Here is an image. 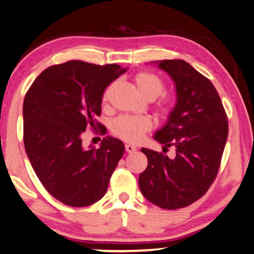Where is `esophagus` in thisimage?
<instances>
[{
  "label": "esophagus",
  "mask_w": 254,
  "mask_h": 254,
  "mask_svg": "<svg viewBox=\"0 0 254 254\" xmlns=\"http://www.w3.org/2000/svg\"><path fill=\"white\" fill-rule=\"evenodd\" d=\"M125 148H126L127 153H134V152H136V149H137L135 146H132L131 144H126V145H125Z\"/></svg>",
  "instance_id": "1"
}]
</instances>
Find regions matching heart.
<instances>
[{
  "label": "heart",
  "instance_id": "b5f03b06",
  "mask_svg": "<svg viewBox=\"0 0 254 254\" xmlns=\"http://www.w3.org/2000/svg\"><path fill=\"white\" fill-rule=\"evenodd\" d=\"M137 89L147 100H155L164 92L165 84L163 80L151 72H139L134 76ZM107 98V95H106ZM162 115H168L170 106L168 102H162L159 108ZM153 127L152 120L147 117L136 116H120L112 123V132L126 142L137 143L143 138L145 132Z\"/></svg>",
  "mask_w": 254,
  "mask_h": 254
}]
</instances>
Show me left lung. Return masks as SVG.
Here are the masks:
<instances>
[{
    "label": "left lung",
    "mask_w": 254,
    "mask_h": 254,
    "mask_svg": "<svg viewBox=\"0 0 254 254\" xmlns=\"http://www.w3.org/2000/svg\"><path fill=\"white\" fill-rule=\"evenodd\" d=\"M169 74L177 100L168 120L154 134L176 157L148 148L147 168L139 174L143 196L164 209L189 206L201 198L217 176L228 124L221 98L208 78L182 60L152 62Z\"/></svg>",
    "instance_id": "obj_1"
}]
</instances>
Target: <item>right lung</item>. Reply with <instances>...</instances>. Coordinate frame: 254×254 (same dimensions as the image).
<instances>
[{
  "mask_svg": "<svg viewBox=\"0 0 254 254\" xmlns=\"http://www.w3.org/2000/svg\"><path fill=\"white\" fill-rule=\"evenodd\" d=\"M127 68L69 61L51 66L33 81L23 101V142L43 186L57 200L85 207L105 196L125 152L107 136L99 148L84 147L86 127H99L105 89ZM103 134L105 127H100Z\"/></svg>",
  "mask_w": 254,
  "mask_h": 254,
  "instance_id": "right-lung-1",
  "label": "right lung"
}]
</instances>
